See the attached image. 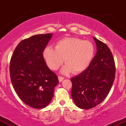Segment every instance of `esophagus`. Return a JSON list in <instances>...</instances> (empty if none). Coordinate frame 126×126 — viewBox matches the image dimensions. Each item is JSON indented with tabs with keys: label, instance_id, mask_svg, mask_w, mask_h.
Listing matches in <instances>:
<instances>
[{
	"label": "esophagus",
	"instance_id": "obj_1",
	"mask_svg": "<svg viewBox=\"0 0 126 126\" xmlns=\"http://www.w3.org/2000/svg\"><path fill=\"white\" fill-rule=\"evenodd\" d=\"M58 79H59V81L60 82H62L63 80V79H64V78L62 77V76H58Z\"/></svg>",
	"mask_w": 126,
	"mask_h": 126
}]
</instances>
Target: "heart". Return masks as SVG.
<instances>
[{
  "label": "heart",
  "instance_id": "obj_1",
  "mask_svg": "<svg viewBox=\"0 0 126 126\" xmlns=\"http://www.w3.org/2000/svg\"><path fill=\"white\" fill-rule=\"evenodd\" d=\"M95 53V47L91 41L74 37L65 38L57 43L56 47H46L43 56L47 65L53 70H57L64 62L62 69L63 74L70 72L79 73L87 69Z\"/></svg>",
  "mask_w": 126,
  "mask_h": 126
}]
</instances>
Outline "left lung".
Listing matches in <instances>:
<instances>
[{"label": "left lung", "mask_w": 126, "mask_h": 126, "mask_svg": "<svg viewBox=\"0 0 126 126\" xmlns=\"http://www.w3.org/2000/svg\"><path fill=\"white\" fill-rule=\"evenodd\" d=\"M96 53L86 70L71 78L72 97L78 107L88 110L107 97L115 79V66L111 50L94 37Z\"/></svg>", "instance_id": "1"}]
</instances>
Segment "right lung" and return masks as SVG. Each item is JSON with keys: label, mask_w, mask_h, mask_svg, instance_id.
I'll return each instance as SVG.
<instances>
[{"label": "right lung", "mask_w": 126, "mask_h": 126, "mask_svg": "<svg viewBox=\"0 0 126 126\" xmlns=\"http://www.w3.org/2000/svg\"><path fill=\"white\" fill-rule=\"evenodd\" d=\"M53 34H38L25 39L14 50L10 76L16 93L25 104L43 108L50 104L57 76L46 64L43 53Z\"/></svg>", "instance_id": "1"}]
</instances>
